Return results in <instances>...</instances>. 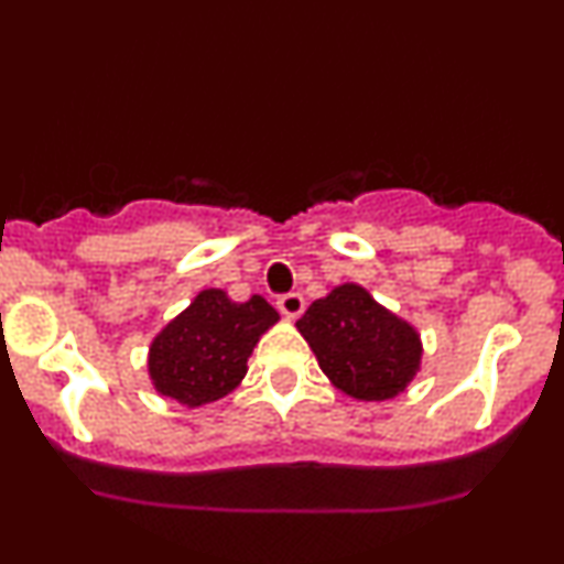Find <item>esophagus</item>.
Masks as SVG:
<instances>
[{
  "label": "esophagus",
  "mask_w": 564,
  "mask_h": 564,
  "mask_svg": "<svg viewBox=\"0 0 564 564\" xmlns=\"http://www.w3.org/2000/svg\"><path fill=\"white\" fill-rule=\"evenodd\" d=\"M275 304H278V310H281V315H286V318H296V315H302V310H304L302 294H296V291L278 296Z\"/></svg>",
  "instance_id": "obj_1"
}]
</instances>
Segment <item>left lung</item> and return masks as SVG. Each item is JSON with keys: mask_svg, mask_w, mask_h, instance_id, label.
Here are the masks:
<instances>
[{"mask_svg": "<svg viewBox=\"0 0 564 564\" xmlns=\"http://www.w3.org/2000/svg\"><path fill=\"white\" fill-rule=\"evenodd\" d=\"M334 387L355 400H390L416 377L422 339L358 283H341L296 321Z\"/></svg>", "mask_w": 564, "mask_h": 564, "instance_id": "1", "label": "left lung"}]
</instances>
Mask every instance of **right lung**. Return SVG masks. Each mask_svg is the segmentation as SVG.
<instances>
[{"instance_id":"add662e5","label":"right lung","mask_w":564,"mask_h":564,"mask_svg":"<svg viewBox=\"0 0 564 564\" xmlns=\"http://www.w3.org/2000/svg\"><path fill=\"white\" fill-rule=\"evenodd\" d=\"M281 315L260 294L232 302L223 289H204L148 349V373L164 398L198 408L236 390L260 336Z\"/></svg>"}]
</instances>
